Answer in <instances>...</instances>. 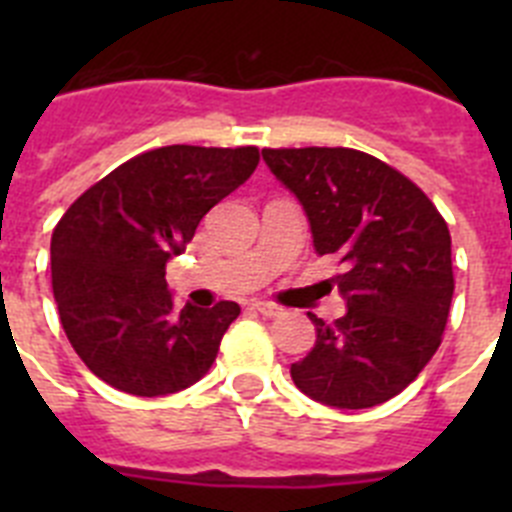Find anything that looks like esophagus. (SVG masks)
Returning <instances> with one entry per match:
<instances>
[{
    "label": "esophagus",
    "mask_w": 512,
    "mask_h": 512,
    "mask_svg": "<svg viewBox=\"0 0 512 512\" xmlns=\"http://www.w3.org/2000/svg\"><path fill=\"white\" fill-rule=\"evenodd\" d=\"M253 310L261 312L264 318H279L282 315V307L271 305V302H253Z\"/></svg>",
    "instance_id": "1"
}]
</instances>
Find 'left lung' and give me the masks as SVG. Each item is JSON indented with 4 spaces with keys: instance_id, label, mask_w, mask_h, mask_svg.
Wrapping results in <instances>:
<instances>
[{
    "instance_id": "obj_1",
    "label": "left lung",
    "mask_w": 512,
    "mask_h": 512,
    "mask_svg": "<svg viewBox=\"0 0 512 512\" xmlns=\"http://www.w3.org/2000/svg\"><path fill=\"white\" fill-rule=\"evenodd\" d=\"M295 194L318 256L346 266L336 284L346 315L307 312L315 346L289 366L297 390L341 410L400 395L441 346L454 297L449 225L392 166L354 148H264Z\"/></svg>"
}]
</instances>
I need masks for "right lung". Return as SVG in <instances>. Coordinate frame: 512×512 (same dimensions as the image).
Instances as JSON below:
<instances>
[{"label":"right lung","instance_id":"right-lung-1","mask_svg":"<svg viewBox=\"0 0 512 512\" xmlns=\"http://www.w3.org/2000/svg\"><path fill=\"white\" fill-rule=\"evenodd\" d=\"M259 166V148L164 146L89 187L58 220L51 277L89 372L128 395H174L212 366L238 302L174 307L166 264Z\"/></svg>","mask_w":512,"mask_h":512}]
</instances>
